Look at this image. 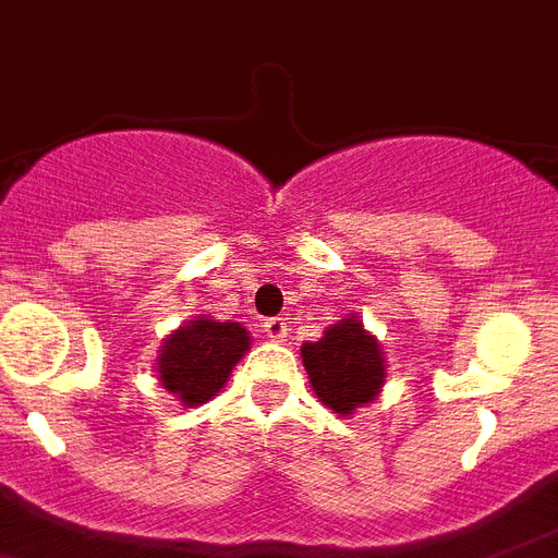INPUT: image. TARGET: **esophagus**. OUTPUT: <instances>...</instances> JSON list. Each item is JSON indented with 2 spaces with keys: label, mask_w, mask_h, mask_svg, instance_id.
<instances>
[{
  "label": "esophagus",
  "mask_w": 558,
  "mask_h": 558,
  "mask_svg": "<svg viewBox=\"0 0 558 558\" xmlns=\"http://www.w3.org/2000/svg\"><path fill=\"white\" fill-rule=\"evenodd\" d=\"M265 333L270 336V339H276V342H284V336H288V322L282 319V316H274V319H265Z\"/></svg>",
  "instance_id": "1"
}]
</instances>
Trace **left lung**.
Returning a JSON list of instances; mask_svg holds the SVG:
<instances>
[{
	"label": "left lung",
	"mask_w": 558,
	"mask_h": 558,
	"mask_svg": "<svg viewBox=\"0 0 558 558\" xmlns=\"http://www.w3.org/2000/svg\"><path fill=\"white\" fill-rule=\"evenodd\" d=\"M302 362L322 402L336 413H353L371 402L385 381V359L362 322L342 319L319 342H305Z\"/></svg>",
	"instance_id": "obj_1"
}]
</instances>
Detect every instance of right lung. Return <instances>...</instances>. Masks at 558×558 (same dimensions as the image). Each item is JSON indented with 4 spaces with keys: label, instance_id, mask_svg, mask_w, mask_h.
I'll list each match as a JSON object with an SVG mask.
<instances>
[{
    "label": "right lung",
    "instance_id": "1",
    "mask_svg": "<svg viewBox=\"0 0 558 558\" xmlns=\"http://www.w3.org/2000/svg\"><path fill=\"white\" fill-rule=\"evenodd\" d=\"M251 336L239 322L193 319L170 333L156 359L159 379L185 404H202L222 390L230 371L245 356Z\"/></svg>",
    "mask_w": 558,
    "mask_h": 558
}]
</instances>
